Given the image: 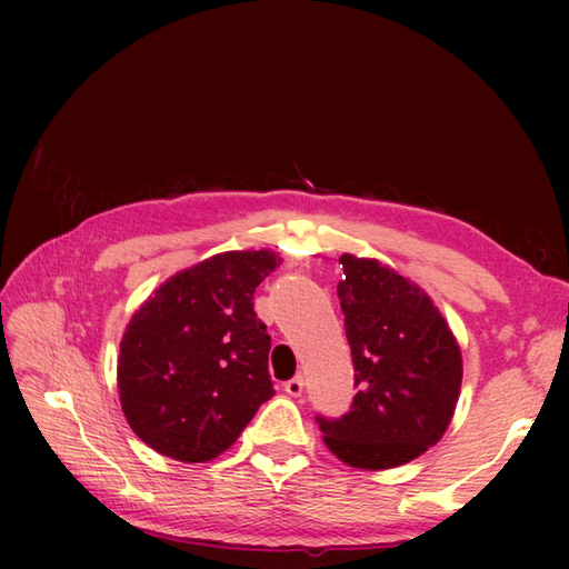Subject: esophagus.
<instances>
[{
  "label": "esophagus",
  "instance_id": "34e87169",
  "mask_svg": "<svg viewBox=\"0 0 569 569\" xmlns=\"http://www.w3.org/2000/svg\"><path fill=\"white\" fill-rule=\"evenodd\" d=\"M284 391H287L289 396H301V391H303V377H301V375L291 377L289 382H284Z\"/></svg>",
  "mask_w": 569,
  "mask_h": 569
}]
</instances>
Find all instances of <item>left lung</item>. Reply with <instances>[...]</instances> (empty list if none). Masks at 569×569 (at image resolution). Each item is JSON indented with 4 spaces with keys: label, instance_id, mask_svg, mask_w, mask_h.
Masks as SVG:
<instances>
[{
    "label": "left lung",
    "instance_id": "left-lung-1",
    "mask_svg": "<svg viewBox=\"0 0 569 569\" xmlns=\"http://www.w3.org/2000/svg\"><path fill=\"white\" fill-rule=\"evenodd\" d=\"M337 295L358 387L351 410L316 418L322 441L360 470L399 468L435 446L451 425L462 356L435 301L377 258L341 253Z\"/></svg>",
    "mask_w": 569,
    "mask_h": 569
}]
</instances>
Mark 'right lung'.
I'll return each instance as SVG.
<instances>
[{"label":"right lung","instance_id":"1","mask_svg":"<svg viewBox=\"0 0 569 569\" xmlns=\"http://www.w3.org/2000/svg\"><path fill=\"white\" fill-rule=\"evenodd\" d=\"M280 263L268 249L218 253L176 272L134 311L120 339L118 396L149 449L213 460L274 393L253 291Z\"/></svg>","mask_w":569,"mask_h":569}]
</instances>
